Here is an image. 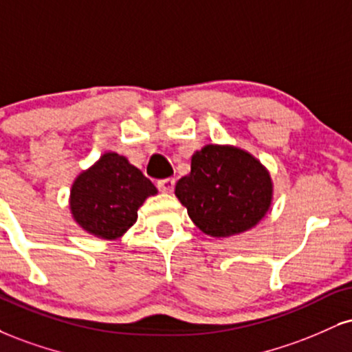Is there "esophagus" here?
Wrapping results in <instances>:
<instances>
[{"mask_svg":"<svg viewBox=\"0 0 352 352\" xmlns=\"http://www.w3.org/2000/svg\"><path fill=\"white\" fill-rule=\"evenodd\" d=\"M157 187L160 192L164 193H172L175 188V179H164L157 182Z\"/></svg>","mask_w":352,"mask_h":352,"instance_id":"esophagus-1","label":"esophagus"}]
</instances>
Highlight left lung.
Listing matches in <instances>:
<instances>
[{"label":"left lung","mask_w":352,"mask_h":352,"mask_svg":"<svg viewBox=\"0 0 352 352\" xmlns=\"http://www.w3.org/2000/svg\"><path fill=\"white\" fill-rule=\"evenodd\" d=\"M188 217L214 238L251 230L267 213L272 182L256 157L231 146L210 144L192 157V170L175 185Z\"/></svg>","instance_id":"obj_1"}]
</instances>
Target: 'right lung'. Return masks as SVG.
<instances>
[{"mask_svg":"<svg viewBox=\"0 0 352 352\" xmlns=\"http://www.w3.org/2000/svg\"><path fill=\"white\" fill-rule=\"evenodd\" d=\"M155 193L154 184L128 159L107 152L74 182L70 210L85 231L116 239L135 223L144 200Z\"/></svg>","mask_w":352,"mask_h":352,"instance_id":"1","label":"right lung"}]
</instances>
